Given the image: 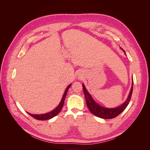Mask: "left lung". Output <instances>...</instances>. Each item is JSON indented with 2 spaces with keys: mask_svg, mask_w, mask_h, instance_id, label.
<instances>
[{
  "mask_svg": "<svg viewBox=\"0 0 150 150\" xmlns=\"http://www.w3.org/2000/svg\"><path fill=\"white\" fill-rule=\"evenodd\" d=\"M124 52H125V51ZM83 89L84 91V96L86 98V104H87V106L88 107L91 112L95 116H96L99 117H101V118L112 119L114 118V117H116L120 114H121V113L125 110L127 106L128 105V104L131 100V95H132L133 93V80L132 83V87H131L128 99H126V101L122 104V105L116 108H106L99 105V104H98L93 100L91 96L88 93V91L86 90L84 84H83Z\"/></svg>",
  "mask_w": 150,
  "mask_h": 150,
  "instance_id": "8db88e82",
  "label": "left lung"
}]
</instances>
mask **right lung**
I'll use <instances>...</instances> for the list:
<instances>
[{"label": "right lung", "instance_id": "obj_1", "mask_svg": "<svg viewBox=\"0 0 150 150\" xmlns=\"http://www.w3.org/2000/svg\"><path fill=\"white\" fill-rule=\"evenodd\" d=\"M71 85V84H70V85H69V86H67V88H66L65 92L64 93V95H63L61 103L57 106V107L56 108L54 109L53 111H52L51 112H50L46 113V114H44V115H33V114H30V113L28 112V114L30 116H31L32 117H33L34 118L38 120H47L52 118V117H54V116H56L57 115H58L59 113L60 112L61 109L62 108L63 105H64L65 98L66 96L67 91H68V89H69V88H70Z\"/></svg>", "mask_w": 150, "mask_h": 150}]
</instances>
